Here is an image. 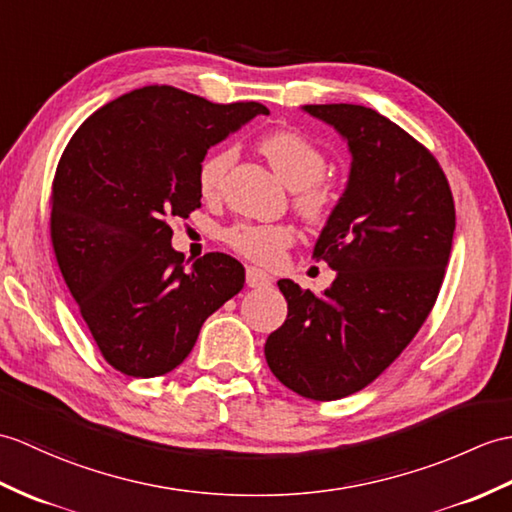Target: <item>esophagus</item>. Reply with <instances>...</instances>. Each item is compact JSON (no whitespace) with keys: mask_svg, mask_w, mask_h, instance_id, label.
Returning a JSON list of instances; mask_svg holds the SVG:
<instances>
[{"mask_svg":"<svg viewBox=\"0 0 512 512\" xmlns=\"http://www.w3.org/2000/svg\"><path fill=\"white\" fill-rule=\"evenodd\" d=\"M246 283H248V288H268L272 279H270V275H266L264 270L251 266V268H246Z\"/></svg>","mask_w":512,"mask_h":512,"instance_id":"obj_1","label":"esophagus"}]
</instances>
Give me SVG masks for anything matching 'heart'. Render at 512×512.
<instances>
[{"instance_id": "b5f03b06", "label": "heart", "mask_w": 512, "mask_h": 512, "mask_svg": "<svg viewBox=\"0 0 512 512\" xmlns=\"http://www.w3.org/2000/svg\"><path fill=\"white\" fill-rule=\"evenodd\" d=\"M259 150L275 172L294 189L292 207L310 227H323L338 205L334 178L325 176L327 157L314 141L290 128H279L259 139ZM237 159L235 148L209 152L198 165L196 183L205 200H218L231 165ZM222 240L231 251L261 266H275L294 244L296 235L288 224L237 222L222 231Z\"/></svg>"}]
</instances>
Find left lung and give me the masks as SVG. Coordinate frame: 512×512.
<instances>
[{
	"label": "left lung",
	"mask_w": 512,
	"mask_h": 512,
	"mask_svg": "<svg viewBox=\"0 0 512 512\" xmlns=\"http://www.w3.org/2000/svg\"><path fill=\"white\" fill-rule=\"evenodd\" d=\"M353 154L349 185L314 257L338 270L325 294L279 281L288 318L266 340L283 386L314 401L366 388L430 316L456 229L454 196L434 154L373 109L307 104Z\"/></svg>",
	"instance_id": "8db88e82"
}]
</instances>
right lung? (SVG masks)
Here are the masks:
<instances>
[{
    "label": "right lung",
    "mask_w": 512,
    "mask_h": 512,
    "mask_svg": "<svg viewBox=\"0 0 512 512\" xmlns=\"http://www.w3.org/2000/svg\"><path fill=\"white\" fill-rule=\"evenodd\" d=\"M259 102L216 104L170 85L104 104L69 139L52 183L56 264L102 358L128 377L174 371L205 320L244 288V266L172 248V218L200 207L198 165Z\"/></svg>",
    "instance_id": "1"
}]
</instances>
